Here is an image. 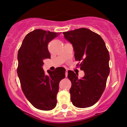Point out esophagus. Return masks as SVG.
Returning a JSON list of instances; mask_svg holds the SVG:
<instances>
[{
	"mask_svg": "<svg viewBox=\"0 0 127 127\" xmlns=\"http://www.w3.org/2000/svg\"><path fill=\"white\" fill-rule=\"evenodd\" d=\"M65 76H66V77H68V71H66V72H65Z\"/></svg>",
	"mask_w": 127,
	"mask_h": 127,
	"instance_id": "esophagus-1",
	"label": "esophagus"
}]
</instances>
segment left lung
<instances>
[{"instance_id":"obj_1","label":"left lung","mask_w":127,"mask_h":127,"mask_svg":"<svg viewBox=\"0 0 127 127\" xmlns=\"http://www.w3.org/2000/svg\"><path fill=\"white\" fill-rule=\"evenodd\" d=\"M72 44L77 66L85 75L78 79L72 71H68L71 82V100L77 108H85L95 105L103 93L109 74V53L100 35L86 28L63 32Z\"/></svg>"}]
</instances>
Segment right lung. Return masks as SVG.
Instances as JSON below:
<instances>
[{
	"label": "right lung",
	"mask_w": 127,
	"mask_h": 127,
	"mask_svg": "<svg viewBox=\"0 0 127 127\" xmlns=\"http://www.w3.org/2000/svg\"><path fill=\"white\" fill-rule=\"evenodd\" d=\"M60 33L37 29L27 34L18 53L17 73L22 92L35 108L50 111L57 103L59 84L65 77V69L58 67L44 73L43 59L50 58L47 46Z\"/></svg>",
	"instance_id": "1"
}]
</instances>
